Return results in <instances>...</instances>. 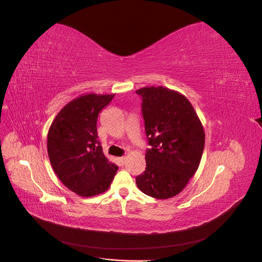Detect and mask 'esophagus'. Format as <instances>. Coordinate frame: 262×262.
I'll use <instances>...</instances> for the list:
<instances>
[{
    "mask_svg": "<svg viewBox=\"0 0 262 262\" xmlns=\"http://www.w3.org/2000/svg\"><path fill=\"white\" fill-rule=\"evenodd\" d=\"M118 160H119L120 165H125V163H126V157H125V156H124V157H120V158H118Z\"/></svg>",
    "mask_w": 262,
    "mask_h": 262,
    "instance_id": "34e87169",
    "label": "esophagus"
}]
</instances>
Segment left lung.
Masks as SVG:
<instances>
[{"instance_id": "obj_1", "label": "left lung", "mask_w": 262, "mask_h": 262, "mask_svg": "<svg viewBox=\"0 0 262 262\" xmlns=\"http://www.w3.org/2000/svg\"><path fill=\"white\" fill-rule=\"evenodd\" d=\"M145 132L150 148L146 169L136 177L140 191L156 199L175 197L197 171L205 146V130L188 99L164 86L142 87Z\"/></svg>"}]
</instances>
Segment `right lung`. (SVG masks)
<instances>
[{
    "label": "right lung",
    "instance_id": "obj_1",
    "mask_svg": "<svg viewBox=\"0 0 262 262\" xmlns=\"http://www.w3.org/2000/svg\"><path fill=\"white\" fill-rule=\"evenodd\" d=\"M115 94L87 93L58 112L48 134V152L58 179L80 197H93L111 187L118 167L98 142V114Z\"/></svg>",
    "mask_w": 262,
    "mask_h": 262
}]
</instances>
